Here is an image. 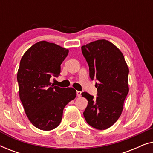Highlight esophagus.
<instances>
[{
    "label": "esophagus",
    "mask_w": 153,
    "mask_h": 153,
    "mask_svg": "<svg viewBox=\"0 0 153 153\" xmlns=\"http://www.w3.org/2000/svg\"><path fill=\"white\" fill-rule=\"evenodd\" d=\"M76 95L78 97H81V91H76Z\"/></svg>",
    "instance_id": "obj_1"
}]
</instances>
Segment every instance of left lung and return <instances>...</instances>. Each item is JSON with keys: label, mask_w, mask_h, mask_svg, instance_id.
I'll use <instances>...</instances> for the list:
<instances>
[{"label": "left lung", "mask_w": 153, "mask_h": 153, "mask_svg": "<svg viewBox=\"0 0 153 153\" xmlns=\"http://www.w3.org/2000/svg\"><path fill=\"white\" fill-rule=\"evenodd\" d=\"M81 51L89 66V75L99 81L95 83L97 97L86 92L88 106L83 116L94 128L103 130L118 120L129 92V69L120 50L106 39L92 42L81 47Z\"/></svg>", "instance_id": "obj_1"}]
</instances>
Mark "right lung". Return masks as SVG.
Returning <instances> with one entry per match:
<instances>
[{"label":"right lung","mask_w":153,"mask_h":153,"mask_svg":"<svg viewBox=\"0 0 153 153\" xmlns=\"http://www.w3.org/2000/svg\"><path fill=\"white\" fill-rule=\"evenodd\" d=\"M68 49L54 43L39 42L27 50L17 73L19 97L30 123L42 130L55 129L62 120L63 109L76 97L72 88H62L50 83L60 73V65Z\"/></svg>","instance_id":"obj_1"}]
</instances>
